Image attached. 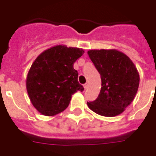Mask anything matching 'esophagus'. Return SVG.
Returning a JSON list of instances; mask_svg holds the SVG:
<instances>
[{
    "label": "esophagus",
    "mask_w": 156,
    "mask_h": 156,
    "mask_svg": "<svg viewBox=\"0 0 156 156\" xmlns=\"http://www.w3.org/2000/svg\"><path fill=\"white\" fill-rule=\"evenodd\" d=\"M83 87H84L85 90H86V89H87V88H88V83H86L83 85Z\"/></svg>",
    "instance_id": "1"
}]
</instances>
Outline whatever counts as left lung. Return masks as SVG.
<instances>
[{
    "mask_svg": "<svg viewBox=\"0 0 156 156\" xmlns=\"http://www.w3.org/2000/svg\"><path fill=\"white\" fill-rule=\"evenodd\" d=\"M88 55L101 75V87L96 100L87 102L102 116L121 114L131 104L138 90L140 76L131 59L115 49L89 50Z\"/></svg>",
    "mask_w": 156,
    "mask_h": 156,
    "instance_id": "left-lung-1",
    "label": "left lung"
}]
</instances>
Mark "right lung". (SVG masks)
Masks as SVG:
<instances>
[{"label": "right lung", "instance_id": "obj_1", "mask_svg": "<svg viewBox=\"0 0 156 156\" xmlns=\"http://www.w3.org/2000/svg\"><path fill=\"white\" fill-rule=\"evenodd\" d=\"M82 48L56 45L40 55L27 77V90L34 108L52 116L69 106L72 95L84 88L78 82L73 64L83 55Z\"/></svg>", "mask_w": 156, "mask_h": 156}]
</instances>
